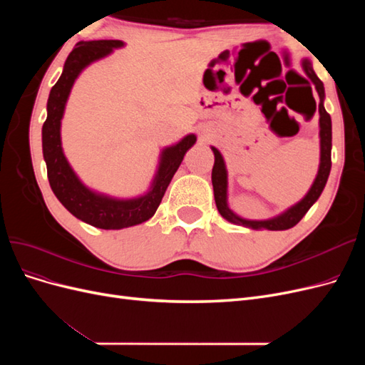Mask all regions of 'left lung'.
I'll list each match as a JSON object with an SVG mask.
<instances>
[{
	"mask_svg": "<svg viewBox=\"0 0 365 365\" xmlns=\"http://www.w3.org/2000/svg\"><path fill=\"white\" fill-rule=\"evenodd\" d=\"M302 68L304 74L311 79V82L315 85V90L319 97V103H318V113H319V164H318V172L315 180L311 185V189L307 190V193L302 197L300 201L295 202L294 205L288 207L284 212L275 215L269 219H247L239 216L235 210H231L228 205V170L225 165V160L222 157V153L215 146H210L213 150L215 155V165L212 170V184H213V193H215V202L217 207V212L220 213L224 219H227L228 222L235 224V225H242L245 228L251 230H272V231H282V230H288L292 228L300 222L302 217L307 213V210L311 208L319 195L323 193L330 168H332V161H330V152H332V120H330V115L327 114L326 108H324V85L323 82L318 79V76L315 74L312 68V62L307 58L302 59Z\"/></svg>",
	"mask_w": 365,
	"mask_h": 365,
	"instance_id": "8db88e82",
	"label": "left lung"
}]
</instances>
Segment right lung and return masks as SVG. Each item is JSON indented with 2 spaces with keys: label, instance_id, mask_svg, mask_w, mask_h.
I'll list each match as a JSON object with an SVG mask.
<instances>
[{
  "label": "right lung",
  "instance_id": "right-lung-1",
  "mask_svg": "<svg viewBox=\"0 0 365 365\" xmlns=\"http://www.w3.org/2000/svg\"><path fill=\"white\" fill-rule=\"evenodd\" d=\"M125 46L126 43L118 39L77 42L63 63L59 81L51 88L47 102V120L42 126V155L47 164L48 182L54 196L73 216L102 230L134 227L155 215L175 172L178 170L187 150L196 143L195 134H187L175 145L163 148L148 190L132 197L97 192L77 176L62 149L61 126L65 106L81 73Z\"/></svg>",
  "mask_w": 365,
  "mask_h": 365
}]
</instances>
